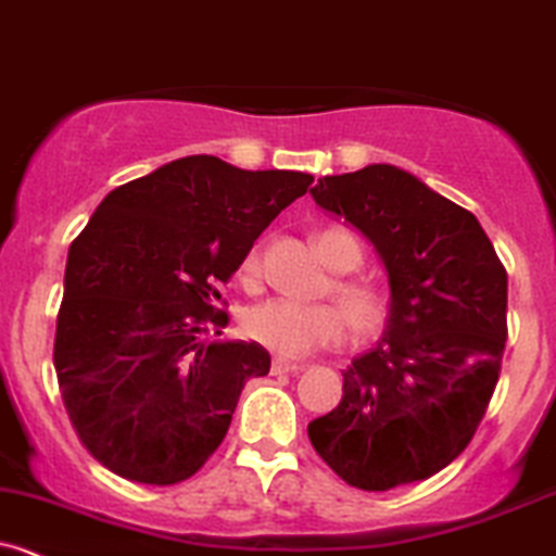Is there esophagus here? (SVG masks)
Returning <instances> with one entry per match:
<instances>
[{
	"mask_svg": "<svg viewBox=\"0 0 556 556\" xmlns=\"http://www.w3.org/2000/svg\"><path fill=\"white\" fill-rule=\"evenodd\" d=\"M303 370H306V367L295 365V362H285V359H274L271 362L274 376H298V372H303Z\"/></svg>",
	"mask_w": 556,
	"mask_h": 556,
	"instance_id": "34e87169",
	"label": "esophagus"
}]
</instances>
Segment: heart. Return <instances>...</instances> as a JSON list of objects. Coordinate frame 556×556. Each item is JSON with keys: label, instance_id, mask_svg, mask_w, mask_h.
Here are the masks:
<instances>
[{"label": "heart", "instance_id": "heart-1", "mask_svg": "<svg viewBox=\"0 0 556 556\" xmlns=\"http://www.w3.org/2000/svg\"><path fill=\"white\" fill-rule=\"evenodd\" d=\"M319 255L336 271H354L365 261L362 244L354 233L343 229H325L314 237ZM261 271V250L253 248L242 261V274L255 279ZM332 298L344 312L354 332H372L386 319V295L378 285L359 277L332 279ZM242 330L250 341L261 343L268 352L298 359L317 349L336 346L343 336V318L330 303H295L288 298H268L253 303L242 314Z\"/></svg>", "mask_w": 556, "mask_h": 556}]
</instances>
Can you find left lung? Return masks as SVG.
Instances as JSON below:
<instances>
[{
    "label": "left lung",
    "instance_id": "8db88e82",
    "mask_svg": "<svg viewBox=\"0 0 556 556\" xmlns=\"http://www.w3.org/2000/svg\"><path fill=\"white\" fill-rule=\"evenodd\" d=\"M356 226L389 274V325L343 370V396L308 440L343 482L391 490L442 471L475 437L506 346V268L479 220L394 165L312 189Z\"/></svg>",
    "mask_w": 556,
    "mask_h": 556
}]
</instances>
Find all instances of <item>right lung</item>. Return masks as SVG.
I'll list each match as a JSON object with an SVG mask.
<instances>
[{
	"mask_svg": "<svg viewBox=\"0 0 556 556\" xmlns=\"http://www.w3.org/2000/svg\"><path fill=\"white\" fill-rule=\"evenodd\" d=\"M312 180L197 154L98 204L68 248L52 362L81 445L109 471L184 482L224 442L244 383L271 356L204 338L229 323L218 285Z\"/></svg>",
	"mask_w": 556,
	"mask_h": 556,
	"instance_id": "right-lung-1",
	"label": "right lung"
}]
</instances>
